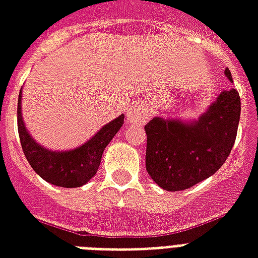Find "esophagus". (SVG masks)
I'll return each instance as SVG.
<instances>
[{
  "label": "esophagus",
  "mask_w": 258,
  "mask_h": 258,
  "mask_svg": "<svg viewBox=\"0 0 258 258\" xmlns=\"http://www.w3.org/2000/svg\"><path fill=\"white\" fill-rule=\"evenodd\" d=\"M149 117V109L142 107V105H131L125 113V120L128 124H134V123H145L146 119Z\"/></svg>",
  "instance_id": "1"
}]
</instances>
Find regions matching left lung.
Here are the masks:
<instances>
[{
	"label": "left lung",
	"mask_w": 258,
	"mask_h": 258,
	"mask_svg": "<svg viewBox=\"0 0 258 258\" xmlns=\"http://www.w3.org/2000/svg\"><path fill=\"white\" fill-rule=\"evenodd\" d=\"M225 76L233 82L226 68ZM236 89L222 91L197 120L155 116L145 125L146 169L167 191H179L212 176L232 151L240 121Z\"/></svg>",
	"instance_id": "8db88e82"
}]
</instances>
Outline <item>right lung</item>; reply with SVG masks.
<instances>
[{
  "mask_svg": "<svg viewBox=\"0 0 258 258\" xmlns=\"http://www.w3.org/2000/svg\"><path fill=\"white\" fill-rule=\"evenodd\" d=\"M21 92L22 88L18 95L17 104L18 135L25 158L32 169L42 179L54 186L72 188L86 184L96 174L103 151L124 123V115L121 113L103 125L91 139L76 149L66 151L49 150L34 141L26 130L25 121L22 119Z\"/></svg>",
  "mask_w": 258,
  "mask_h": 258,
  "instance_id": "obj_1",
  "label": "right lung"
}]
</instances>
